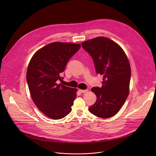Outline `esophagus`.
I'll list each match as a JSON object with an SVG mask.
<instances>
[{
  "label": "esophagus",
  "instance_id": "esophagus-1",
  "mask_svg": "<svg viewBox=\"0 0 156 156\" xmlns=\"http://www.w3.org/2000/svg\"><path fill=\"white\" fill-rule=\"evenodd\" d=\"M79 92H80V93H85V92H87V91H88V90L87 89H85V90H82V89H79Z\"/></svg>",
  "mask_w": 156,
  "mask_h": 156
}]
</instances>
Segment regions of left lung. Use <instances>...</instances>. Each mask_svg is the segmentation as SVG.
<instances>
[{"mask_svg":"<svg viewBox=\"0 0 156 156\" xmlns=\"http://www.w3.org/2000/svg\"><path fill=\"white\" fill-rule=\"evenodd\" d=\"M82 47L92 57L96 73L103 76L102 87L91 89L97 99L89 112L102 118L112 117L120 110L129 94V61L122 48L106 37L86 41Z\"/></svg>","mask_w":156,"mask_h":156,"instance_id":"left-lung-1","label":"left lung"}]
</instances>
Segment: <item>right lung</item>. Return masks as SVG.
<instances>
[{
    "mask_svg": "<svg viewBox=\"0 0 156 156\" xmlns=\"http://www.w3.org/2000/svg\"><path fill=\"white\" fill-rule=\"evenodd\" d=\"M80 45L55 42L38 50L31 58L26 80L33 101L47 116L64 118L71 111L77 89L59 83L69 59Z\"/></svg>",
    "mask_w": 156,
    "mask_h": 156,
    "instance_id": "obj_1",
    "label": "right lung"
}]
</instances>
